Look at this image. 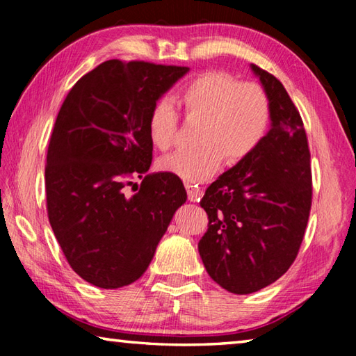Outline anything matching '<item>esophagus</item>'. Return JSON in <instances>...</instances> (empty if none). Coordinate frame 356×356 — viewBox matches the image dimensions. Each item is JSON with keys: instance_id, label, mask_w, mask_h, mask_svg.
Instances as JSON below:
<instances>
[{"instance_id": "esophagus-1", "label": "esophagus", "mask_w": 356, "mask_h": 356, "mask_svg": "<svg viewBox=\"0 0 356 356\" xmlns=\"http://www.w3.org/2000/svg\"><path fill=\"white\" fill-rule=\"evenodd\" d=\"M185 188H186V193H188V201L190 202H197L201 200L202 196V191L197 185H193V184H185Z\"/></svg>"}]
</instances>
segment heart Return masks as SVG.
<instances>
[{
    "label": "heart",
    "mask_w": 356,
    "mask_h": 356,
    "mask_svg": "<svg viewBox=\"0 0 356 356\" xmlns=\"http://www.w3.org/2000/svg\"><path fill=\"white\" fill-rule=\"evenodd\" d=\"M179 99L188 116L202 118L197 134L200 146L165 155L159 168L186 182L197 184L213 176L222 159L226 165L248 159L268 134L272 105L257 84L240 83L222 72H206L186 83ZM177 125L179 114L172 100H156L147 119L154 146L170 149L176 140Z\"/></svg>",
    "instance_id": "heart-1"
}]
</instances>
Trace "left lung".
Wrapping results in <instances>:
<instances>
[{
	"instance_id": "1",
	"label": "left lung",
	"mask_w": 356,
	"mask_h": 356,
	"mask_svg": "<svg viewBox=\"0 0 356 356\" xmlns=\"http://www.w3.org/2000/svg\"><path fill=\"white\" fill-rule=\"evenodd\" d=\"M272 105L265 140L206 190L209 229L197 243L204 267L227 292L261 291L284 275L308 225L312 182L303 120L280 80L250 65Z\"/></svg>"
}]
</instances>
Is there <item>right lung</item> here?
Masks as SVG:
<instances>
[{"mask_svg": "<svg viewBox=\"0 0 356 356\" xmlns=\"http://www.w3.org/2000/svg\"><path fill=\"white\" fill-rule=\"evenodd\" d=\"M188 70L110 59L75 83L58 113L45 166L48 220L70 267L92 286L118 289L140 278L186 201L177 176L147 174V119ZM134 173L145 177L127 195Z\"/></svg>", "mask_w": 356, "mask_h": 356, "instance_id": "right-lung-1", "label": "right lung"}]
</instances>
